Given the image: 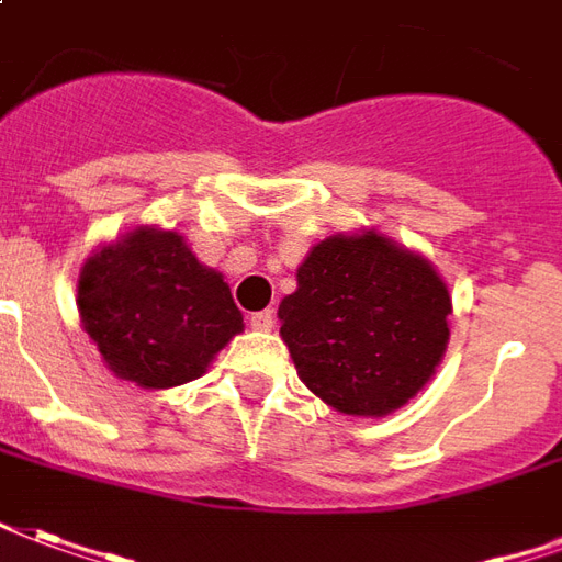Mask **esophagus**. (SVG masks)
<instances>
[{"instance_id": "esophagus-1", "label": "esophagus", "mask_w": 562, "mask_h": 562, "mask_svg": "<svg viewBox=\"0 0 562 562\" xmlns=\"http://www.w3.org/2000/svg\"><path fill=\"white\" fill-rule=\"evenodd\" d=\"M249 324H252L256 330H270V327L277 324V315H273V310H261V313L249 315Z\"/></svg>"}]
</instances>
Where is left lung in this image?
<instances>
[{"mask_svg":"<svg viewBox=\"0 0 562 562\" xmlns=\"http://www.w3.org/2000/svg\"><path fill=\"white\" fill-rule=\"evenodd\" d=\"M450 310L426 259L375 232L336 235L297 268V292L280 303V334L315 396L342 414L384 417L440 363Z\"/></svg>","mask_w":562,"mask_h":562,"instance_id":"8db88e82","label":"left lung"}]
</instances>
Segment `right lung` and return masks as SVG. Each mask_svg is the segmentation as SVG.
I'll return each instance as SVG.
<instances>
[{"label": "right lung", "instance_id": "right-lung-1", "mask_svg": "<svg viewBox=\"0 0 562 562\" xmlns=\"http://www.w3.org/2000/svg\"><path fill=\"white\" fill-rule=\"evenodd\" d=\"M77 306L106 366L145 390L193 381L244 330L217 270L178 232L157 228H136L94 252L80 273Z\"/></svg>", "mask_w": 562, "mask_h": 562}]
</instances>
